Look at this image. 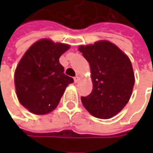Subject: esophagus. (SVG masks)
<instances>
[{"mask_svg": "<svg viewBox=\"0 0 153 153\" xmlns=\"http://www.w3.org/2000/svg\"><path fill=\"white\" fill-rule=\"evenodd\" d=\"M79 80H80V78L78 76H76L74 77V82H75L76 83V82H79Z\"/></svg>", "mask_w": 153, "mask_h": 153, "instance_id": "34e87169", "label": "esophagus"}]
</instances>
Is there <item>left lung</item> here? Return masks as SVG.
<instances>
[{"label":"left lung","mask_w":153,"mask_h":153,"mask_svg":"<svg viewBox=\"0 0 153 153\" xmlns=\"http://www.w3.org/2000/svg\"><path fill=\"white\" fill-rule=\"evenodd\" d=\"M79 51L90 65L93 90L82 96V105L94 117L108 119L122 111L130 99L134 84L128 57L107 41L80 46Z\"/></svg>","instance_id":"8db88e82"}]
</instances>
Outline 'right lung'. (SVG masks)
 Instances as JSON below:
<instances>
[{"label": "right lung", "mask_w": 153, "mask_h": 153, "mask_svg": "<svg viewBox=\"0 0 153 153\" xmlns=\"http://www.w3.org/2000/svg\"><path fill=\"white\" fill-rule=\"evenodd\" d=\"M69 45L40 40L26 51L15 71L19 102L34 114L48 113L56 108L66 87L74 81L64 73L59 57Z\"/></svg>", "instance_id": "1"}]
</instances>
